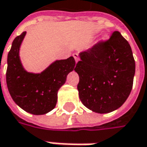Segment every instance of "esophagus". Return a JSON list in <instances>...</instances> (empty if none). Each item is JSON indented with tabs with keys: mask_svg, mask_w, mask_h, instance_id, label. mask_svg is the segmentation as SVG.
<instances>
[{
	"mask_svg": "<svg viewBox=\"0 0 147 147\" xmlns=\"http://www.w3.org/2000/svg\"><path fill=\"white\" fill-rule=\"evenodd\" d=\"M73 57L74 58H75V61H76V63H77L79 61V54L78 53H73Z\"/></svg>",
	"mask_w": 147,
	"mask_h": 147,
	"instance_id": "esophagus-1",
	"label": "esophagus"
}]
</instances>
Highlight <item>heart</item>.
<instances>
[{
    "instance_id": "heart-1",
    "label": "heart",
    "mask_w": 147,
    "mask_h": 147,
    "mask_svg": "<svg viewBox=\"0 0 147 147\" xmlns=\"http://www.w3.org/2000/svg\"><path fill=\"white\" fill-rule=\"evenodd\" d=\"M107 40H108V35H103V36H102L95 42V45H101L102 43H104V42H106Z\"/></svg>"
}]
</instances>
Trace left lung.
<instances>
[{
	"label": "left lung",
	"instance_id": "8db88e82",
	"mask_svg": "<svg viewBox=\"0 0 147 147\" xmlns=\"http://www.w3.org/2000/svg\"><path fill=\"white\" fill-rule=\"evenodd\" d=\"M79 97L84 107L100 114L119 108L129 98L135 61L129 42L119 32L107 41L79 53Z\"/></svg>",
	"mask_w": 147,
	"mask_h": 147
}]
</instances>
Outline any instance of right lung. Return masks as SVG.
<instances>
[{
  "mask_svg": "<svg viewBox=\"0 0 147 147\" xmlns=\"http://www.w3.org/2000/svg\"><path fill=\"white\" fill-rule=\"evenodd\" d=\"M27 32L13 40L8 53L6 84L9 93L19 107L33 115H45L56 106L58 91L75 69L73 57L55 60L40 73L23 67L19 50Z\"/></svg>",
  "mask_w": 147,
  "mask_h": 147,
  "instance_id": "1",
  "label": "right lung"
}]
</instances>
